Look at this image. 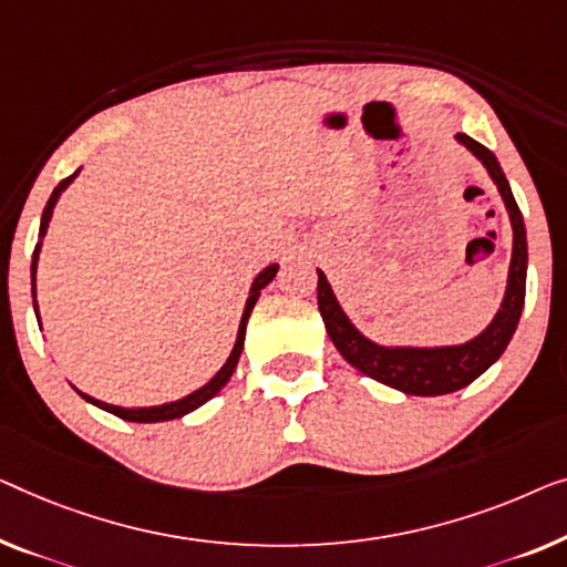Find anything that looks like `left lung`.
<instances>
[{
    "instance_id": "left-lung-1",
    "label": "left lung",
    "mask_w": 567,
    "mask_h": 567,
    "mask_svg": "<svg viewBox=\"0 0 567 567\" xmlns=\"http://www.w3.org/2000/svg\"><path fill=\"white\" fill-rule=\"evenodd\" d=\"M457 143H463L486 166L488 176L494 178L498 192H502L514 229L512 266H508V284L502 309L478 338L465 344H453V348H383V344L371 342L352 327L338 299H334L324 274L317 270L319 315H322L327 334H330L340 355L352 368H358L360 373H365L368 379L404 391L409 396H442V393L461 391L478 379L481 373H486L502 358L508 340H512L522 317L524 291H527V229H524L522 212L514 202L512 186H508L496 155L486 145L463 133H457Z\"/></svg>"
}]
</instances>
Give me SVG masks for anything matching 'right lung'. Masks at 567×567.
<instances>
[{"instance_id": "obj_1", "label": "right lung", "mask_w": 567, "mask_h": 567, "mask_svg": "<svg viewBox=\"0 0 567 567\" xmlns=\"http://www.w3.org/2000/svg\"><path fill=\"white\" fill-rule=\"evenodd\" d=\"M76 176H79V171H73V174H71L69 178H63V182L53 188L51 199H48L45 209H43V219H40V233H38L40 240H43L45 233H48V223H51V217H53V207H55V202H59L61 192H63V188L69 186ZM40 245H43V243H38V245H35V252H32V266H30V276H32V297H35V270H38ZM276 270H278V266H268V268H264V270H260V274L256 276V281H252V286H250L248 303H245V311H243V319H240V330H237L235 348H233V352H229L227 363H225L223 368H219V373L215 375V379H212L209 383H204L202 389H196L194 393H188V396L178 399V401H171V404H161V406H141V409L112 406V404H104V401L94 399V396H86V393H81V391H79V393L89 401V404L100 406V409H104V412H110V414H114V416H120V420H125V422H168V420H178V416H184V414H188V412H194V409H199L202 404H207V401H209L212 396H217V393L223 391V385L229 381V375L235 373V365H237V360H240V352H243V344H245V324H248V317H250L252 307H256V301H258V297H260V291H264L266 286H268L270 281H274ZM32 307H35V315H38V301H32Z\"/></svg>"}]
</instances>
